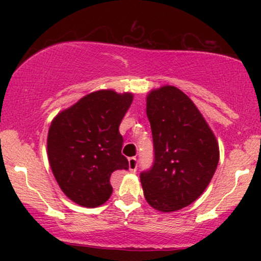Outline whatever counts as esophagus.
<instances>
[{
	"label": "esophagus",
	"mask_w": 261,
	"mask_h": 261,
	"mask_svg": "<svg viewBox=\"0 0 261 261\" xmlns=\"http://www.w3.org/2000/svg\"><path fill=\"white\" fill-rule=\"evenodd\" d=\"M137 167H139V161H137L136 157H131L128 158V168L133 173H135L137 170Z\"/></svg>",
	"instance_id": "34e87169"
}]
</instances>
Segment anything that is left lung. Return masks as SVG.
I'll return each mask as SVG.
<instances>
[{
  "label": "left lung",
  "instance_id": "8db88e82",
  "mask_svg": "<svg viewBox=\"0 0 261 261\" xmlns=\"http://www.w3.org/2000/svg\"><path fill=\"white\" fill-rule=\"evenodd\" d=\"M147 116L154 158L151 168L140 174L146 200L162 212L187 207L216 172V137L195 104L176 87L149 93Z\"/></svg>",
  "mask_w": 261,
  "mask_h": 261
}]
</instances>
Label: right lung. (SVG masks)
Returning <instances> with one entry per match:
<instances>
[{
    "mask_svg": "<svg viewBox=\"0 0 261 261\" xmlns=\"http://www.w3.org/2000/svg\"><path fill=\"white\" fill-rule=\"evenodd\" d=\"M133 101L131 93L98 91L60 113L47 135V155L56 181L68 199L97 207L113 193L110 176L127 170L121 154L120 122Z\"/></svg>",
    "mask_w": 261,
    "mask_h": 261,
    "instance_id": "right-lung-1",
    "label": "right lung"
}]
</instances>
